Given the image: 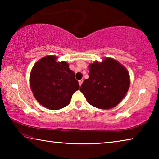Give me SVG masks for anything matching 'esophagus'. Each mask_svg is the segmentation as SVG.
<instances>
[{
  "mask_svg": "<svg viewBox=\"0 0 159 159\" xmlns=\"http://www.w3.org/2000/svg\"><path fill=\"white\" fill-rule=\"evenodd\" d=\"M83 79H81V80H79V85H80V86L82 85V83H83Z\"/></svg>",
  "mask_w": 159,
  "mask_h": 159,
  "instance_id": "1",
  "label": "esophagus"
}]
</instances>
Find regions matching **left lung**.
<instances>
[{"label":"left lung","instance_id":"left-lung-1","mask_svg":"<svg viewBox=\"0 0 159 159\" xmlns=\"http://www.w3.org/2000/svg\"><path fill=\"white\" fill-rule=\"evenodd\" d=\"M89 78L80 90L91 105L101 109L117 106L127 93L130 84L128 70L114 59L105 57L88 67Z\"/></svg>","mask_w":159,"mask_h":159}]
</instances>
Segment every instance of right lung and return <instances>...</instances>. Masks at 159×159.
<instances>
[{
  "label": "right lung",
  "instance_id": "add662e5",
  "mask_svg": "<svg viewBox=\"0 0 159 159\" xmlns=\"http://www.w3.org/2000/svg\"><path fill=\"white\" fill-rule=\"evenodd\" d=\"M30 87L36 100L45 108L58 110L68 105L80 86L66 61L48 55L34 64L30 73Z\"/></svg>",
  "mask_w": 159,
  "mask_h": 159
}]
</instances>
